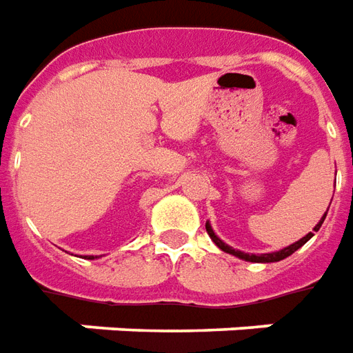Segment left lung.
<instances>
[{
  "mask_svg": "<svg viewBox=\"0 0 353 353\" xmlns=\"http://www.w3.org/2000/svg\"><path fill=\"white\" fill-rule=\"evenodd\" d=\"M325 216H327V212L321 216V220L316 223V225H314V230L310 231V233H307V235L303 236V239H299L297 243L290 244V246H285V248H282V250H279V252H269V254H248V252L235 250V248H231L230 244H225L222 239H220V236L216 235L210 223L207 222V225H205V228H207V233H208V236L212 239V243H214L216 246L220 248V250L225 252V254H231V256H235V258H239V259H244V261H252V263H274V261H282V259H285L288 256H292L293 252L299 250L303 244H307L308 241H310V239L314 236V233H316V231L321 228V223H323V220H325Z\"/></svg>",
  "mask_w": 353,
  "mask_h": 353,
  "instance_id": "8db88e82",
  "label": "left lung"
}]
</instances>
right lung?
Listing matches in <instances>:
<instances>
[{"mask_svg":"<svg viewBox=\"0 0 353 353\" xmlns=\"http://www.w3.org/2000/svg\"><path fill=\"white\" fill-rule=\"evenodd\" d=\"M88 259H94V256H88Z\"/></svg>","mask_w":353,"mask_h":353,"instance_id":"obj_1","label":"right lung"}]
</instances>
